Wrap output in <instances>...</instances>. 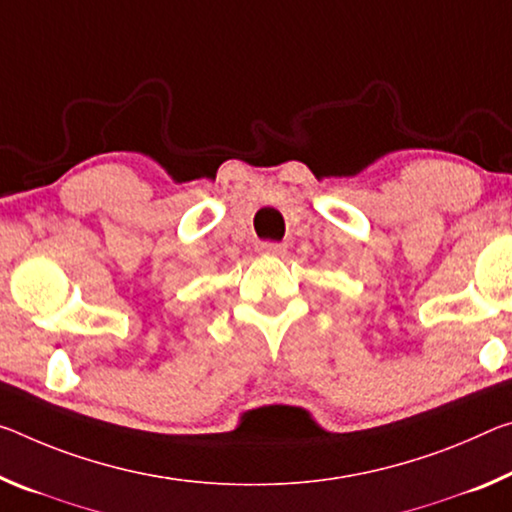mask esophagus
<instances>
[{"label":"esophagus","instance_id":"1","mask_svg":"<svg viewBox=\"0 0 512 512\" xmlns=\"http://www.w3.org/2000/svg\"><path fill=\"white\" fill-rule=\"evenodd\" d=\"M259 250L266 255H280V253H285V246H282V243H275V241H264L262 246H259Z\"/></svg>","mask_w":512,"mask_h":512}]
</instances>
